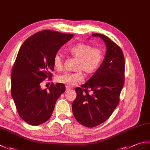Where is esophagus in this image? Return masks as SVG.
<instances>
[{
  "instance_id": "1",
  "label": "esophagus",
  "mask_w": 150,
  "mask_h": 150,
  "mask_svg": "<svg viewBox=\"0 0 150 150\" xmlns=\"http://www.w3.org/2000/svg\"><path fill=\"white\" fill-rule=\"evenodd\" d=\"M71 88H70V87H68V86H66V91H68V90H71Z\"/></svg>"
}]
</instances>
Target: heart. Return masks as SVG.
Wrapping results in <instances>:
<instances>
[{
  "instance_id": "obj_1",
  "label": "heart",
  "mask_w": 150,
  "mask_h": 150,
  "mask_svg": "<svg viewBox=\"0 0 150 150\" xmlns=\"http://www.w3.org/2000/svg\"><path fill=\"white\" fill-rule=\"evenodd\" d=\"M68 53L77 59L74 73H64L57 76L56 81L68 86H74L84 79L82 71L86 74H91L99 68L103 60V52L99 47H93L90 44L79 43L68 49ZM53 65L57 71L63 68V59L61 54L56 53L53 57Z\"/></svg>"
}]
</instances>
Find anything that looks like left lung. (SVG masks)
I'll list each match as a JSON object with an SVG mask.
<instances>
[{"mask_svg": "<svg viewBox=\"0 0 150 150\" xmlns=\"http://www.w3.org/2000/svg\"><path fill=\"white\" fill-rule=\"evenodd\" d=\"M92 36L103 40L106 55L93 75L81 88L75 89L77 97L72 104L75 119L88 128L105 122L119 104L125 69L123 53L119 46L104 35L93 33ZM90 90L91 94L88 93Z\"/></svg>", "mask_w": 150, "mask_h": 150, "instance_id": "1", "label": "left lung"}]
</instances>
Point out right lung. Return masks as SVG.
Masks as SVG:
<instances>
[{
	"mask_svg": "<svg viewBox=\"0 0 150 150\" xmlns=\"http://www.w3.org/2000/svg\"><path fill=\"white\" fill-rule=\"evenodd\" d=\"M73 34L40 31L22 44L11 74V96L18 113L25 122L38 126L48 120L57 100L65 91L64 84H52L47 89L41 83L54 69L53 57Z\"/></svg>",
	"mask_w": 150,
	"mask_h": 150,
	"instance_id": "obj_1",
	"label": "right lung"
}]
</instances>
